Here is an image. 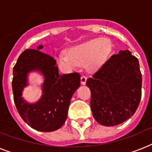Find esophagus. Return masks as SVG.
Masks as SVG:
<instances>
[{
  "label": "esophagus",
  "instance_id": "34e87169",
  "mask_svg": "<svg viewBox=\"0 0 152 152\" xmlns=\"http://www.w3.org/2000/svg\"><path fill=\"white\" fill-rule=\"evenodd\" d=\"M86 81H87V77L84 76H82L80 77V83L82 85H84L86 83Z\"/></svg>",
  "mask_w": 152,
  "mask_h": 152
}]
</instances>
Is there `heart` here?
Returning <instances> with one entry per match:
<instances>
[{"label": "heart", "instance_id": "heart-1", "mask_svg": "<svg viewBox=\"0 0 152 152\" xmlns=\"http://www.w3.org/2000/svg\"><path fill=\"white\" fill-rule=\"evenodd\" d=\"M112 50V42L106 38H95L70 47L66 54L56 57L60 68L71 71L85 64L90 72H95L106 62Z\"/></svg>", "mask_w": 152, "mask_h": 152}]
</instances>
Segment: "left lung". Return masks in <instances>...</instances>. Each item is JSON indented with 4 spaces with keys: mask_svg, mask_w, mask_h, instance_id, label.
Wrapping results in <instances>:
<instances>
[{
    "mask_svg": "<svg viewBox=\"0 0 152 152\" xmlns=\"http://www.w3.org/2000/svg\"><path fill=\"white\" fill-rule=\"evenodd\" d=\"M86 83L91 93V109L96 121L104 126L119 125L134 114L140 102L139 61L129 50H120Z\"/></svg>",
    "mask_w": 152,
    "mask_h": 152,
    "instance_id": "obj_1",
    "label": "left lung"
}]
</instances>
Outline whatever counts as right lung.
<instances>
[{"instance_id": "1", "label": "right lung", "mask_w": 152, "mask_h": 152, "mask_svg": "<svg viewBox=\"0 0 152 152\" xmlns=\"http://www.w3.org/2000/svg\"><path fill=\"white\" fill-rule=\"evenodd\" d=\"M37 50L28 49L20 54L13 68L12 91L14 102L22 119L32 129L40 132H53L65 122L70 100L80 85L77 72L60 75L52 57ZM36 71L44 76L43 95L34 104L27 103L22 97L28 85V74Z\"/></svg>"}]
</instances>
